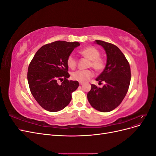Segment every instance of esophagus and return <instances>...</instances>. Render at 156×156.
Listing matches in <instances>:
<instances>
[{
	"label": "esophagus",
	"mask_w": 156,
	"mask_h": 156,
	"mask_svg": "<svg viewBox=\"0 0 156 156\" xmlns=\"http://www.w3.org/2000/svg\"><path fill=\"white\" fill-rule=\"evenodd\" d=\"M83 82H79V84H80V85H83Z\"/></svg>",
	"instance_id": "esophagus-1"
}]
</instances>
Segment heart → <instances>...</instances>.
<instances>
[{"instance_id": "heart-1", "label": "heart", "mask_w": 156, "mask_h": 156, "mask_svg": "<svg viewBox=\"0 0 156 156\" xmlns=\"http://www.w3.org/2000/svg\"><path fill=\"white\" fill-rule=\"evenodd\" d=\"M79 54L84 58L89 60L88 67H92L96 72H100L105 67V62L100 57V52L98 49L92 46L86 47L79 51ZM67 65L70 69H75L77 65V60L72 55L68 56L67 58ZM93 72L90 69L79 70L73 72L72 77L75 81L79 82H86L93 76Z\"/></svg>"}]
</instances>
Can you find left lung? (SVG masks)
<instances>
[{
    "label": "left lung",
    "mask_w": 156,
    "mask_h": 156,
    "mask_svg": "<svg viewBox=\"0 0 156 156\" xmlns=\"http://www.w3.org/2000/svg\"><path fill=\"white\" fill-rule=\"evenodd\" d=\"M96 43L102 46L107 54V64L103 72L96 79L105 83L102 88L91 84L87 94L92 107L103 112H110L119 106L128 90L131 80L129 64L117 46L101 40Z\"/></svg>",
    "instance_id": "1"
}]
</instances>
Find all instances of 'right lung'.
Segmentation results:
<instances>
[{"mask_svg":"<svg viewBox=\"0 0 156 156\" xmlns=\"http://www.w3.org/2000/svg\"><path fill=\"white\" fill-rule=\"evenodd\" d=\"M79 42L56 41L40 48L29 66L27 79L31 94L46 111L57 112L72 100V93L79 86L69 81L67 58ZM59 80L61 84L58 83Z\"/></svg>","mask_w":156,"mask_h":156,"instance_id":"right-lung-1","label":"right lung"}]
</instances>
